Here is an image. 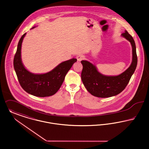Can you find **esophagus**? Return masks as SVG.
Segmentation results:
<instances>
[{
	"instance_id": "1",
	"label": "esophagus",
	"mask_w": 149,
	"mask_h": 149,
	"mask_svg": "<svg viewBox=\"0 0 149 149\" xmlns=\"http://www.w3.org/2000/svg\"><path fill=\"white\" fill-rule=\"evenodd\" d=\"M84 58H85V56L84 55L79 54L77 56V59L78 61H81L82 60L84 59Z\"/></svg>"
}]
</instances>
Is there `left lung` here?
Masks as SVG:
<instances>
[{"label": "left lung", "instance_id": "obj_1", "mask_svg": "<svg viewBox=\"0 0 149 149\" xmlns=\"http://www.w3.org/2000/svg\"><path fill=\"white\" fill-rule=\"evenodd\" d=\"M122 36L128 40L132 47V62L129 68L120 74L107 76L101 74L92 63L82 61L83 65L81 79L87 90L98 97H109L120 93L128 85L135 71L137 64V56L134 41L127 31Z\"/></svg>", "mask_w": 149, "mask_h": 149}]
</instances>
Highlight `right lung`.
Wrapping results in <instances>:
<instances>
[{
	"label": "right lung",
	"mask_w": 149,
	"mask_h": 149,
	"mask_svg": "<svg viewBox=\"0 0 149 149\" xmlns=\"http://www.w3.org/2000/svg\"><path fill=\"white\" fill-rule=\"evenodd\" d=\"M35 27H33V29ZM24 33L19 40L14 57V68L20 85L29 94L38 97L53 95L63 84L66 74L77 59L72 58L57 65L52 71L44 74H33L27 71L21 61V46Z\"/></svg>",
	"instance_id": "right-lung-1"
}]
</instances>
